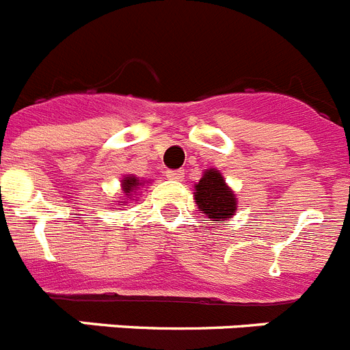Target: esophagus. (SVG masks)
Returning a JSON list of instances; mask_svg holds the SVG:
<instances>
[{
    "instance_id": "esophagus-1",
    "label": "esophagus",
    "mask_w": 350,
    "mask_h": 350,
    "mask_svg": "<svg viewBox=\"0 0 350 350\" xmlns=\"http://www.w3.org/2000/svg\"><path fill=\"white\" fill-rule=\"evenodd\" d=\"M166 177H168L170 180H182V178H184V170H168V172H166Z\"/></svg>"
}]
</instances>
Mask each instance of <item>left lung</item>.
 Returning <instances> with one entry per match:
<instances>
[{
  "label": "left lung",
  "mask_w": 350,
  "mask_h": 350,
  "mask_svg": "<svg viewBox=\"0 0 350 350\" xmlns=\"http://www.w3.org/2000/svg\"><path fill=\"white\" fill-rule=\"evenodd\" d=\"M196 205L208 219L221 221L231 217L237 210V200L230 187L224 184V178L215 170H206L203 178L196 184Z\"/></svg>",
  "instance_id": "left-lung-1"
}]
</instances>
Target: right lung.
Segmentation results:
<instances>
[{"label": "right lung", "instance_id": "right-lung-1", "mask_svg": "<svg viewBox=\"0 0 350 350\" xmlns=\"http://www.w3.org/2000/svg\"><path fill=\"white\" fill-rule=\"evenodd\" d=\"M138 180L137 177H126L124 180H122V189H124V194H126V200H133V191L137 189L138 187Z\"/></svg>", "mask_w": 350, "mask_h": 350}]
</instances>
